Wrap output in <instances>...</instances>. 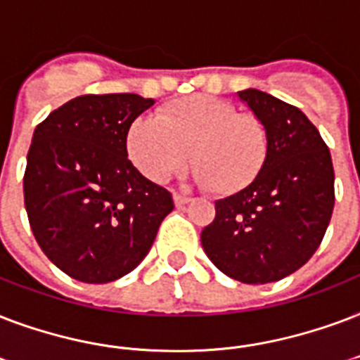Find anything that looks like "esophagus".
<instances>
[{
  "mask_svg": "<svg viewBox=\"0 0 360 360\" xmlns=\"http://www.w3.org/2000/svg\"><path fill=\"white\" fill-rule=\"evenodd\" d=\"M172 199H174V205H176V206L188 205L189 200H191L188 195H182V193H174V195H172Z\"/></svg>",
  "mask_w": 360,
  "mask_h": 360,
  "instance_id": "1",
  "label": "esophagus"
}]
</instances>
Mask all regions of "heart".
Masks as SVG:
<instances>
[{
    "instance_id": "obj_1",
    "label": "heart",
    "mask_w": 360,
    "mask_h": 360,
    "mask_svg": "<svg viewBox=\"0 0 360 360\" xmlns=\"http://www.w3.org/2000/svg\"><path fill=\"white\" fill-rule=\"evenodd\" d=\"M269 150L263 120L210 96L169 103L158 116L135 120L127 133V154L152 182H167L191 155L195 182L224 197L257 180Z\"/></svg>"
}]
</instances>
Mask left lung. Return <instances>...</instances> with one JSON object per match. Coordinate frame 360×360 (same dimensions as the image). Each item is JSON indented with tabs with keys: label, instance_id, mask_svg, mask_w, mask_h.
<instances>
[{
	"label": "left lung",
	"instance_id": "obj_1",
	"mask_svg": "<svg viewBox=\"0 0 360 360\" xmlns=\"http://www.w3.org/2000/svg\"><path fill=\"white\" fill-rule=\"evenodd\" d=\"M238 97L269 129V160L250 188L216 200L200 244L224 274L259 285L293 274L316 253L333 216L334 169L300 108L253 88Z\"/></svg>",
	"mask_w": 360,
	"mask_h": 360
}]
</instances>
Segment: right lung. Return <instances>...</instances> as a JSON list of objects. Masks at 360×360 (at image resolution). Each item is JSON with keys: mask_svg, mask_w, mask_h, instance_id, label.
Instances as JSON below:
<instances>
[{"mask_svg": "<svg viewBox=\"0 0 360 360\" xmlns=\"http://www.w3.org/2000/svg\"><path fill=\"white\" fill-rule=\"evenodd\" d=\"M154 105L136 94L75 97L35 127L24 205L35 240L60 270L108 283L136 269L174 202L127 160V133Z\"/></svg>", "mask_w": 360, "mask_h": 360, "instance_id": "obj_1", "label": "right lung"}]
</instances>
